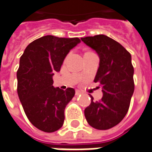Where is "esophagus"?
Returning a JSON list of instances; mask_svg holds the SVG:
<instances>
[{"mask_svg": "<svg viewBox=\"0 0 152 152\" xmlns=\"http://www.w3.org/2000/svg\"><path fill=\"white\" fill-rule=\"evenodd\" d=\"M82 91H80L79 89H76V95H80V94H82Z\"/></svg>", "mask_w": 152, "mask_h": 152, "instance_id": "34e87169", "label": "esophagus"}]
</instances>
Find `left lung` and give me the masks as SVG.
Listing matches in <instances>:
<instances>
[{
  "mask_svg": "<svg viewBox=\"0 0 152 152\" xmlns=\"http://www.w3.org/2000/svg\"><path fill=\"white\" fill-rule=\"evenodd\" d=\"M84 43L95 50L99 66L94 82L102 86L103 95L85 109V116L90 126L106 130L121 122L130 104L134 91V66L131 54L121 44L105 35L81 38Z\"/></svg>",
  "mask_w": 152,
  "mask_h": 152,
  "instance_id": "left-lung-1",
  "label": "left lung"
}]
</instances>
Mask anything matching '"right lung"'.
Listing matches in <instances>:
<instances>
[{
  "label": "right lung",
  "mask_w": 152,
  "mask_h": 152,
  "mask_svg": "<svg viewBox=\"0 0 152 152\" xmlns=\"http://www.w3.org/2000/svg\"><path fill=\"white\" fill-rule=\"evenodd\" d=\"M79 38L45 36L32 41L20 58L17 72L18 95L31 124L46 133L59 129L64 110L75 95V89L54 88L53 76L59 72L64 58Z\"/></svg>",
  "instance_id": "add662e5"
}]
</instances>
